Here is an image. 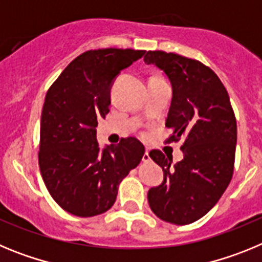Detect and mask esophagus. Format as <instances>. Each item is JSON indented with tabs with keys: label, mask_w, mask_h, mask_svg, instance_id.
Here are the masks:
<instances>
[{
	"label": "esophagus",
	"mask_w": 262,
	"mask_h": 262,
	"mask_svg": "<svg viewBox=\"0 0 262 262\" xmlns=\"http://www.w3.org/2000/svg\"><path fill=\"white\" fill-rule=\"evenodd\" d=\"M143 161H144V163L151 161V157H149V154H148V151H145V154L143 155Z\"/></svg>",
	"instance_id": "obj_1"
}]
</instances>
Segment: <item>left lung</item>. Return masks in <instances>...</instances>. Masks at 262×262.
<instances>
[{"mask_svg":"<svg viewBox=\"0 0 262 262\" xmlns=\"http://www.w3.org/2000/svg\"><path fill=\"white\" fill-rule=\"evenodd\" d=\"M144 61L164 71L172 85L165 122L172 136L166 142L186 138L177 164L163 152H149L163 168L164 181L149 189L148 203L168 223L190 224L216 205L232 178L235 114L222 81L202 62L164 51H148Z\"/></svg>","mask_w":262,"mask_h":262,"instance_id":"left-lung-1","label":"left lung"}]
</instances>
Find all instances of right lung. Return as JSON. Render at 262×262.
I'll return each mask as SVG.
<instances>
[{
    "label": "right lung",
    "instance_id": "add662e5",
    "mask_svg": "<svg viewBox=\"0 0 262 262\" xmlns=\"http://www.w3.org/2000/svg\"><path fill=\"white\" fill-rule=\"evenodd\" d=\"M145 51H86L61 72L46 94L40 119L39 168L55 202L76 216H96L117 200L118 186L139 165L144 145L135 138L99 148L98 119L110 106L120 71Z\"/></svg>",
    "mask_w": 262,
    "mask_h": 262
}]
</instances>
